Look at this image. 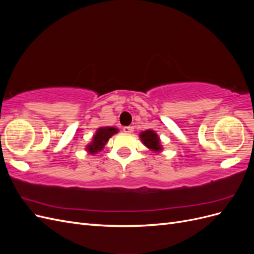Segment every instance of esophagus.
<instances>
[{
	"instance_id": "esophagus-1",
	"label": "esophagus",
	"mask_w": 254,
	"mask_h": 254,
	"mask_svg": "<svg viewBox=\"0 0 254 254\" xmlns=\"http://www.w3.org/2000/svg\"><path fill=\"white\" fill-rule=\"evenodd\" d=\"M123 131H124L125 133H132L133 128L130 127V126H126V127L123 128Z\"/></svg>"
}]
</instances>
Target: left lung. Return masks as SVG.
Listing matches in <instances>:
<instances>
[{
	"instance_id": "8db88e82",
	"label": "left lung",
	"mask_w": 254,
	"mask_h": 254,
	"mask_svg": "<svg viewBox=\"0 0 254 254\" xmlns=\"http://www.w3.org/2000/svg\"><path fill=\"white\" fill-rule=\"evenodd\" d=\"M139 136H140L142 143L150 151L159 153L163 150V146H162V144H161L160 137L155 130H151V129L145 130V131L140 132Z\"/></svg>"
}]
</instances>
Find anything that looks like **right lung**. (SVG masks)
Here are the masks:
<instances>
[{
  "mask_svg": "<svg viewBox=\"0 0 254 254\" xmlns=\"http://www.w3.org/2000/svg\"><path fill=\"white\" fill-rule=\"evenodd\" d=\"M119 132V128L115 127H99L92 136V141L86 146V150L90 155H96L98 151H102L109 139Z\"/></svg>",
  "mask_w": 254,
  "mask_h": 254,
  "instance_id": "1",
  "label": "right lung"
}]
</instances>
